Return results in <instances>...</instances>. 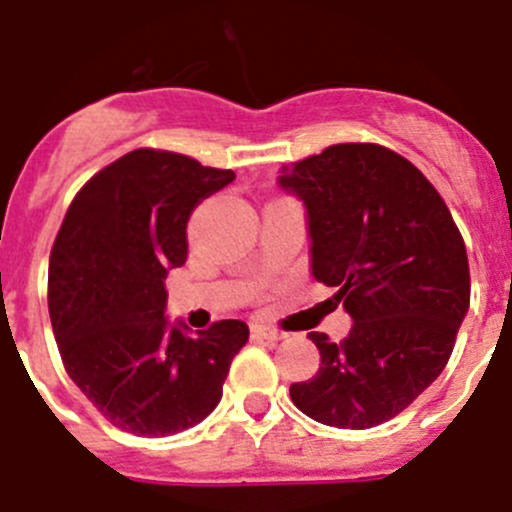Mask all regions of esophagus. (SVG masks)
<instances>
[{
    "mask_svg": "<svg viewBox=\"0 0 512 512\" xmlns=\"http://www.w3.org/2000/svg\"><path fill=\"white\" fill-rule=\"evenodd\" d=\"M252 332H255L257 337H262V340H270V342H277V340H285V332L275 330V327L270 325H252Z\"/></svg>",
    "mask_w": 512,
    "mask_h": 512,
    "instance_id": "34e87169",
    "label": "esophagus"
}]
</instances>
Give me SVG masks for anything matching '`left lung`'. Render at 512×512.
Listing matches in <instances>:
<instances>
[{
    "mask_svg": "<svg viewBox=\"0 0 512 512\" xmlns=\"http://www.w3.org/2000/svg\"><path fill=\"white\" fill-rule=\"evenodd\" d=\"M302 200L310 270L337 287L352 327L310 332L320 370L290 385L307 418L365 430L403 413L448 365L470 307V267L453 215L428 177L380 145H332L282 167Z\"/></svg>",
    "mask_w": 512,
    "mask_h": 512,
    "instance_id": "left-lung-1",
    "label": "left lung"
}]
</instances>
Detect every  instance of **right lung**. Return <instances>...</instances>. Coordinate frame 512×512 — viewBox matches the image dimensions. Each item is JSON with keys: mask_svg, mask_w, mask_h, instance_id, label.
<instances>
[{"mask_svg": "<svg viewBox=\"0 0 512 512\" xmlns=\"http://www.w3.org/2000/svg\"><path fill=\"white\" fill-rule=\"evenodd\" d=\"M232 170L135 150L69 205L49 255V317L67 375L112 425L162 438L202 423L250 330L220 320L192 335L165 315V277L187 260V220Z\"/></svg>", "mask_w": 512, "mask_h": 512, "instance_id": "1", "label": "right lung"}]
</instances>
